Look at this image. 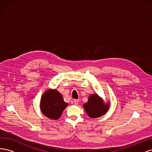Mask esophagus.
I'll return each mask as SVG.
<instances>
[{
	"label": "esophagus",
	"instance_id": "1",
	"mask_svg": "<svg viewBox=\"0 0 152 152\" xmlns=\"http://www.w3.org/2000/svg\"><path fill=\"white\" fill-rule=\"evenodd\" d=\"M73 102H74V103L75 104H78L79 103V99H74L73 100Z\"/></svg>",
	"mask_w": 152,
	"mask_h": 152
}]
</instances>
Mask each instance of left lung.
<instances>
[{
	"instance_id": "1",
	"label": "left lung",
	"mask_w": 152,
	"mask_h": 152,
	"mask_svg": "<svg viewBox=\"0 0 152 152\" xmlns=\"http://www.w3.org/2000/svg\"><path fill=\"white\" fill-rule=\"evenodd\" d=\"M87 114L91 118H98L103 116L109 109V103L104 104L103 100L97 94L89 96L88 102L83 104Z\"/></svg>"
}]
</instances>
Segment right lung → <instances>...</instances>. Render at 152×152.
<instances>
[{
    "label": "right lung",
    "mask_w": 152,
    "mask_h": 152,
    "mask_svg": "<svg viewBox=\"0 0 152 152\" xmlns=\"http://www.w3.org/2000/svg\"><path fill=\"white\" fill-rule=\"evenodd\" d=\"M68 106L62 95L56 89H49L43 94L40 101V110L45 117L57 120Z\"/></svg>",
    "instance_id": "1"
}]
</instances>
